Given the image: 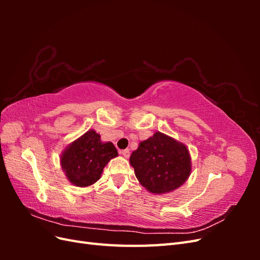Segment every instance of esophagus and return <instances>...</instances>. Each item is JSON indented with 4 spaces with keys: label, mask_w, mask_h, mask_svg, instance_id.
<instances>
[{
    "label": "esophagus",
    "mask_w": 260,
    "mask_h": 260,
    "mask_svg": "<svg viewBox=\"0 0 260 260\" xmlns=\"http://www.w3.org/2000/svg\"><path fill=\"white\" fill-rule=\"evenodd\" d=\"M120 153L125 157V158H128V157L130 156V151L129 148H125V149H122V151H120Z\"/></svg>",
    "instance_id": "1"
}]
</instances>
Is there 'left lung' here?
<instances>
[{
    "instance_id": "obj_1",
    "label": "left lung",
    "mask_w": 260,
    "mask_h": 260,
    "mask_svg": "<svg viewBox=\"0 0 260 260\" xmlns=\"http://www.w3.org/2000/svg\"><path fill=\"white\" fill-rule=\"evenodd\" d=\"M130 164L140 183L156 194L176 190L191 172L186 146L160 132L140 143L130 156Z\"/></svg>"
}]
</instances>
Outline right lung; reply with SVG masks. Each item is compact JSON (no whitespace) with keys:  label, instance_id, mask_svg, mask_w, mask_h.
Returning <instances> with one entry per match:
<instances>
[{"label":"right lung","instance_id":"right-lung-1","mask_svg":"<svg viewBox=\"0 0 260 260\" xmlns=\"http://www.w3.org/2000/svg\"><path fill=\"white\" fill-rule=\"evenodd\" d=\"M117 155L112 142L102 143L100 135L90 130L66 148L60 164L70 182L88 186L96 182L107 162Z\"/></svg>","mask_w":260,"mask_h":260}]
</instances>
